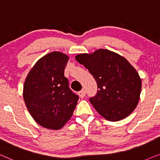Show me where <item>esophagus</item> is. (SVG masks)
<instances>
[{"label": "esophagus", "mask_w": 160, "mask_h": 160, "mask_svg": "<svg viewBox=\"0 0 160 160\" xmlns=\"http://www.w3.org/2000/svg\"><path fill=\"white\" fill-rule=\"evenodd\" d=\"M79 93V96H80V97L81 98H83L85 96H86V91L84 90V89H82V90H81L80 91V92L78 93Z\"/></svg>", "instance_id": "1"}]
</instances>
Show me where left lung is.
Masks as SVG:
<instances>
[{
  "label": "left lung",
  "mask_w": 160,
  "mask_h": 160,
  "mask_svg": "<svg viewBox=\"0 0 160 160\" xmlns=\"http://www.w3.org/2000/svg\"><path fill=\"white\" fill-rule=\"evenodd\" d=\"M76 61L88 69L97 81V91L90 102L96 110L110 121H120L137 107L141 92L139 74L124 57L99 49L77 55Z\"/></svg>",
  "instance_id": "left-lung-1"
}]
</instances>
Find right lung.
Segmentation results:
<instances>
[{"instance_id":"obj_1","label":"right lung","mask_w":160,"mask_h":160,"mask_svg":"<svg viewBox=\"0 0 160 160\" xmlns=\"http://www.w3.org/2000/svg\"><path fill=\"white\" fill-rule=\"evenodd\" d=\"M69 56L54 51L39 59L29 72L23 86V99L37 123L60 129L71 118L78 101L72 92L64 69Z\"/></svg>"}]
</instances>
